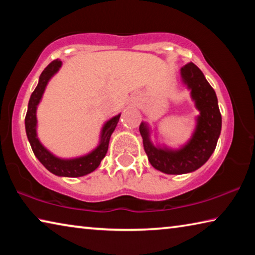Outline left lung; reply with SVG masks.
I'll return each mask as SVG.
<instances>
[{
    "label": "left lung",
    "instance_id": "obj_1",
    "mask_svg": "<svg viewBox=\"0 0 255 255\" xmlns=\"http://www.w3.org/2000/svg\"><path fill=\"white\" fill-rule=\"evenodd\" d=\"M181 77L190 90L191 99L199 110L191 138L179 149L154 145L150 140L148 125L139 126L143 145L148 161L155 169L166 174H184L199 169L214 153L222 130V115L218 100L205 75L193 63L181 68Z\"/></svg>",
    "mask_w": 255,
    "mask_h": 255
}]
</instances>
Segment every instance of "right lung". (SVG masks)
Returning <instances> with one entry per match:
<instances>
[{
    "mask_svg": "<svg viewBox=\"0 0 255 255\" xmlns=\"http://www.w3.org/2000/svg\"><path fill=\"white\" fill-rule=\"evenodd\" d=\"M60 66H62V62L59 59L53 60L40 74L38 85L32 92L28 103V111L24 119L25 132H27L28 140L31 145L33 154L36 155V157L39 159V162L47 170L58 176L77 178V176H83L91 173L100 165L101 161L108 152L110 137L116 126H117L122 114L115 116L103 125L100 141L92 152L75 158H59L55 156L40 143L39 138L37 136V107L41 101L42 94L45 92L49 80L59 71Z\"/></svg>",
    "mask_w": 255,
    "mask_h": 255,
    "instance_id": "1",
    "label": "right lung"
}]
</instances>
